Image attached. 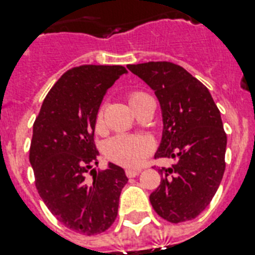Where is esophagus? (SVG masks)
<instances>
[{
  "mask_svg": "<svg viewBox=\"0 0 255 255\" xmlns=\"http://www.w3.org/2000/svg\"><path fill=\"white\" fill-rule=\"evenodd\" d=\"M140 172H141L140 170H132V168H127V170H126V175H127L128 177L137 176V175L140 174Z\"/></svg>",
  "mask_w": 255,
  "mask_h": 255,
  "instance_id": "esophagus-1",
  "label": "esophagus"
}]
</instances>
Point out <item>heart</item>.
Here are the masks:
<instances>
[{"label":"heart","mask_w":255,"mask_h":255,"mask_svg":"<svg viewBox=\"0 0 255 255\" xmlns=\"http://www.w3.org/2000/svg\"><path fill=\"white\" fill-rule=\"evenodd\" d=\"M149 97L142 92H133L128 97V102L133 108L134 105ZM104 114L102 110L98 111L96 124L97 128L102 127ZM153 151V141L146 136H132V134H118L111 137L105 145V154L109 159L124 167L136 168L144 163L146 158Z\"/></svg>","instance_id":"obj_1"}]
</instances>
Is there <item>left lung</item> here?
I'll use <instances>...</instances> for the list:
<instances>
[{
  "instance_id": "8db88e82",
  "label": "left lung",
  "mask_w": 255,
  "mask_h": 255,
  "mask_svg": "<svg viewBox=\"0 0 255 255\" xmlns=\"http://www.w3.org/2000/svg\"><path fill=\"white\" fill-rule=\"evenodd\" d=\"M151 88L162 111V138L155 158H175L158 170L162 179L150 204L171 223L192 220L209 206L226 168L227 134L210 92L171 62L127 66Z\"/></svg>"
}]
</instances>
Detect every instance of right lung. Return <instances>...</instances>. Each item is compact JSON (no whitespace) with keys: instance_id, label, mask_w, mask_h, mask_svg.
<instances>
[{"instance_id":"right-lung-1","label":"right lung","mask_w":255,"mask_h":255,"mask_svg":"<svg viewBox=\"0 0 255 255\" xmlns=\"http://www.w3.org/2000/svg\"><path fill=\"white\" fill-rule=\"evenodd\" d=\"M127 72L123 66L100 65L68 70L46 95L33 124L29 163L38 194L63 226L87 236L114 223L128 181L123 168L110 162L106 170L93 168L98 109L109 88Z\"/></svg>"}]
</instances>
